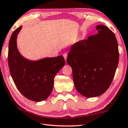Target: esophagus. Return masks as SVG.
Instances as JSON below:
<instances>
[{
    "mask_svg": "<svg viewBox=\"0 0 128 128\" xmlns=\"http://www.w3.org/2000/svg\"><path fill=\"white\" fill-rule=\"evenodd\" d=\"M63 56H64V60H66L67 58H68V54H67L66 53H64V54H63Z\"/></svg>",
    "mask_w": 128,
    "mask_h": 128,
    "instance_id": "obj_1",
    "label": "esophagus"
}]
</instances>
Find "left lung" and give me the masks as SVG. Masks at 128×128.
Segmentation results:
<instances>
[{
  "label": "left lung",
  "instance_id": "obj_1",
  "mask_svg": "<svg viewBox=\"0 0 128 128\" xmlns=\"http://www.w3.org/2000/svg\"><path fill=\"white\" fill-rule=\"evenodd\" d=\"M96 29L98 34L71 46L66 60L72 68L76 89L88 98L101 95L108 89L119 59L114 33L102 24Z\"/></svg>",
  "mask_w": 128,
  "mask_h": 128
}]
</instances>
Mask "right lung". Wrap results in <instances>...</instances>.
<instances>
[{
    "label": "right lung",
    "mask_w": 128,
    "mask_h": 128,
    "mask_svg": "<svg viewBox=\"0 0 128 128\" xmlns=\"http://www.w3.org/2000/svg\"><path fill=\"white\" fill-rule=\"evenodd\" d=\"M22 26L13 31L9 42L8 60L12 79L20 93L28 100L40 102L52 91L54 78L65 64L62 56L38 61L24 58L17 47V37Z\"/></svg>",
    "instance_id": "1"
}]
</instances>
